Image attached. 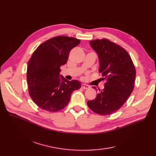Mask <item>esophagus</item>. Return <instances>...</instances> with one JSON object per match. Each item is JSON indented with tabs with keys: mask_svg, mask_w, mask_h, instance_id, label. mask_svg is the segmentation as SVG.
Instances as JSON below:
<instances>
[{
	"mask_svg": "<svg viewBox=\"0 0 156 156\" xmlns=\"http://www.w3.org/2000/svg\"><path fill=\"white\" fill-rule=\"evenodd\" d=\"M81 87H82V88L84 89V90H86V89H88V88L90 87V86H88V85H87V84H84V83L82 84V86H81Z\"/></svg>",
	"mask_w": 156,
	"mask_h": 156,
	"instance_id": "obj_1",
	"label": "esophagus"
}]
</instances>
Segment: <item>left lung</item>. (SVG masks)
<instances>
[{
	"label": "left lung",
	"mask_w": 156,
	"mask_h": 156,
	"mask_svg": "<svg viewBox=\"0 0 156 156\" xmlns=\"http://www.w3.org/2000/svg\"><path fill=\"white\" fill-rule=\"evenodd\" d=\"M90 44L98 56L99 72L105 84L87 104L96 114L109 115L119 109L132 93L135 68L128 52L117 44L105 39L91 41Z\"/></svg>",
	"instance_id": "8db88e82"
}]
</instances>
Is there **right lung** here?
<instances>
[{
    "label": "right lung",
    "mask_w": 156,
    "mask_h": 156,
    "mask_svg": "<svg viewBox=\"0 0 156 156\" xmlns=\"http://www.w3.org/2000/svg\"><path fill=\"white\" fill-rule=\"evenodd\" d=\"M80 42L76 38L58 36L41 44L34 52L27 66V84L30 96L41 108L49 112L63 109L72 92L80 88V81L68 80L60 74L70 51Z\"/></svg>",
    "instance_id": "1"
}]
</instances>
